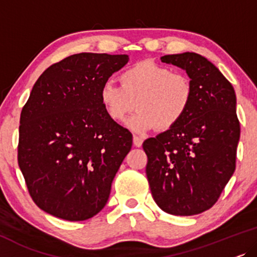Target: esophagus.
Returning a JSON list of instances; mask_svg holds the SVG:
<instances>
[{"label":"esophagus","mask_w":257,"mask_h":257,"mask_svg":"<svg viewBox=\"0 0 257 257\" xmlns=\"http://www.w3.org/2000/svg\"><path fill=\"white\" fill-rule=\"evenodd\" d=\"M133 142H134V146H135V147H141V146H142V143H143V139H142V137H140V136L134 135L133 136Z\"/></svg>","instance_id":"obj_1"}]
</instances>
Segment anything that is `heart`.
<instances>
[{"mask_svg":"<svg viewBox=\"0 0 257 257\" xmlns=\"http://www.w3.org/2000/svg\"><path fill=\"white\" fill-rule=\"evenodd\" d=\"M118 80L120 86L111 82L102 86L101 104L115 122H123L136 104L139 111L128 121V127L137 133L175 127L189 110L193 97L189 77L151 60L125 68Z\"/></svg>","mask_w":257,"mask_h":257,"instance_id":"b5f03b06","label":"heart"}]
</instances>
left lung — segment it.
Segmentation results:
<instances>
[{
    "instance_id": "left-lung-1",
    "label": "left lung",
    "mask_w": 257,
    "mask_h": 257,
    "mask_svg": "<svg viewBox=\"0 0 257 257\" xmlns=\"http://www.w3.org/2000/svg\"><path fill=\"white\" fill-rule=\"evenodd\" d=\"M186 71L189 110L175 127L143 142L154 200L173 215H196L218 201L235 171L240 122L236 96L221 72L194 52L161 58Z\"/></svg>"
}]
</instances>
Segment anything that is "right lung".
<instances>
[{
	"instance_id": "right-lung-1",
	"label": "right lung",
	"mask_w": 257,
	"mask_h": 257,
	"mask_svg": "<svg viewBox=\"0 0 257 257\" xmlns=\"http://www.w3.org/2000/svg\"><path fill=\"white\" fill-rule=\"evenodd\" d=\"M127 55L82 52L46 68L20 120L19 165L43 211L84 221L107 204L133 135L108 117L100 91Z\"/></svg>"
}]
</instances>
